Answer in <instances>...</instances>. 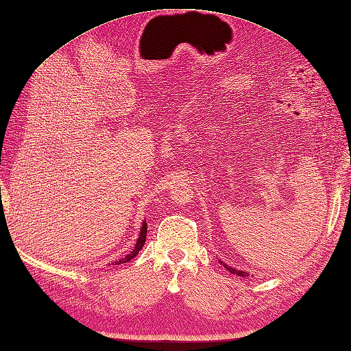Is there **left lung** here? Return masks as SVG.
Segmentation results:
<instances>
[{"mask_svg":"<svg viewBox=\"0 0 351 351\" xmlns=\"http://www.w3.org/2000/svg\"><path fill=\"white\" fill-rule=\"evenodd\" d=\"M219 263L223 265V267H225L226 268V270L228 271H230V273H232V274H237V276H243V278H244V276H249V273L247 271H243V270H237V268H232V267H229L226 263H223V261H220L219 259Z\"/></svg>","mask_w":351,"mask_h":351,"instance_id":"8db88e82","label":"left lung"}]
</instances>
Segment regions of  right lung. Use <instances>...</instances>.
I'll return each instance as SVG.
<instances>
[{
	"label": "right lung",
	"instance_id": "add662e5",
	"mask_svg": "<svg viewBox=\"0 0 351 351\" xmlns=\"http://www.w3.org/2000/svg\"><path fill=\"white\" fill-rule=\"evenodd\" d=\"M146 234H147V225H146V221H143V223H141V228H140V234H138L137 241H136V244H134V249H132L126 256H123V258H121L119 261H116V263H111V265L125 264V263H128V261H131L134 256H137V253H138L141 249H143V245H145Z\"/></svg>",
	"mask_w": 351,
	"mask_h": 351
}]
</instances>
